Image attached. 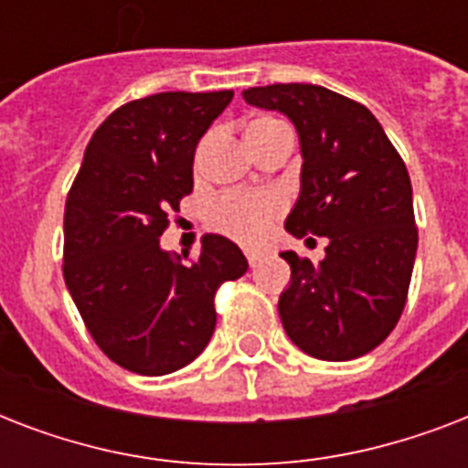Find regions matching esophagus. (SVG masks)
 Instances as JSON below:
<instances>
[{
  "instance_id": "1",
  "label": "esophagus",
  "mask_w": 468,
  "mask_h": 468,
  "mask_svg": "<svg viewBox=\"0 0 468 468\" xmlns=\"http://www.w3.org/2000/svg\"><path fill=\"white\" fill-rule=\"evenodd\" d=\"M245 255H248L250 267H257V264H260V260H262V252H257V250H245Z\"/></svg>"
}]
</instances>
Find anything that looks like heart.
Segmentation results:
<instances>
[{
	"label": "heart",
	"instance_id": "b5f03b06",
	"mask_svg": "<svg viewBox=\"0 0 468 468\" xmlns=\"http://www.w3.org/2000/svg\"><path fill=\"white\" fill-rule=\"evenodd\" d=\"M271 123H279V121L257 119L250 123L248 131L271 126ZM279 211H282V201L274 194H228L211 206L208 223L235 240L255 245L267 238Z\"/></svg>",
	"mask_w": 468,
	"mask_h": 468
}]
</instances>
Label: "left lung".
<instances>
[{"label":"left lung","instance_id":"left-lung-1","mask_svg":"<svg viewBox=\"0 0 468 468\" xmlns=\"http://www.w3.org/2000/svg\"><path fill=\"white\" fill-rule=\"evenodd\" d=\"M250 106L284 113L301 145V191L284 228L325 238L318 264L282 252L292 282L279 318L299 349L345 362L388 337L406 306L418 230L408 169L367 106L318 84L242 91Z\"/></svg>","mask_w":468,"mask_h":468}]
</instances>
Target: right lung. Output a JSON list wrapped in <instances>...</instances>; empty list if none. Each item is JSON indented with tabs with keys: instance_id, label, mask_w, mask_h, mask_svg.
<instances>
[{
	"instance_id": "1",
	"label": "right lung",
	"mask_w": 468,
	"mask_h": 468,
	"mask_svg": "<svg viewBox=\"0 0 468 468\" xmlns=\"http://www.w3.org/2000/svg\"><path fill=\"white\" fill-rule=\"evenodd\" d=\"M233 91L135 99L94 131L65 204V284L101 352L143 377L194 362L216 330L213 296L248 271L233 240L206 233L198 257L160 248L194 189V150Z\"/></svg>"
}]
</instances>
